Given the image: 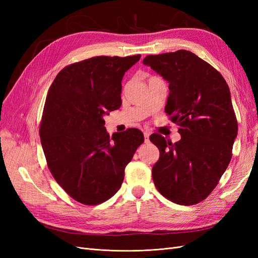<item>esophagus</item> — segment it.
I'll list each match as a JSON object with an SVG mask.
<instances>
[{"instance_id": "obj_1", "label": "esophagus", "mask_w": 258, "mask_h": 258, "mask_svg": "<svg viewBox=\"0 0 258 258\" xmlns=\"http://www.w3.org/2000/svg\"><path fill=\"white\" fill-rule=\"evenodd\" d=\"M144 140H145V142L150 141V132H147V131L144 132Z\"/></svg>"}]
</instances>
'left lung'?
Wrapping results in <instances>:
<instances>
[{
    "instance_id": "8db88e82",
    "label": "left lung",
    "mask_w": 258,
    "mask_h": 258,
    "mask_svg": "<svg viewBox=\"0 0 258 258\" xmlns=\"http://www.w3.org/2000/svg\"><path fill=\"white\" fill-rule=\"evenodd\" d=\"M143 63L169 82L165 112L182 137L174 144L158 134L150 137L160 152L152 171L155 186L174 204H199L232 156L238 121L229 87L216 69L188 50L150 54Z\"/></svg>"
}]
</instances>
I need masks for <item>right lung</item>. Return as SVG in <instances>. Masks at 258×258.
Returning a JSON list of instances; mask_svg holds the SVG:
<instances>
[{
	"instance_id": "right-lung-1",
	"label": "right lung",
	"mask_w": 258,
	"mask_h": 258,
	"mask_svg": "<svg viewBox=\"0 0 258 258\" xmlns=\"http://www.w3.org/2000/svg\"><path fill=\"white\" fill-rule=\"evenodd\" d=\"M141 58L98 56L63 68L46 97L40 137L56 182L74 200L97 206L120 188L124 168L144 136L106 132L103 115L121 105L123 74Z\"/></svg>"
}]
</instances>
